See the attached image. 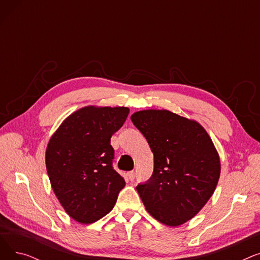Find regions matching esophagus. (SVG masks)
I'll return each mask as SVG.
<instances>
[{
	"label": "esophagus",
	"instance_id": "obj_1",
	"mask_svg": "<svg viewBox=\"0 0 260 260\" xmlns=\"http://www.w3.org/2000/svg\"><path fill=\"white\" fill-rule=\"evenodd\" d=\"M127 176H128V179H129L131 181H133V180L135 179V172H134V171L128 172V173H127Z\"/></svg>",
	"mask_w": 260,
	"mask_h": 260
}]
</instances>
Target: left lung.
I'll use <instances>...</instances> for the list:
<instances>
[{"mask_svg":"<svg viewBox=\"0 0 260 260\" xmlns=\"http://www.w3.org/2000/svg\"><path fill=\"white\" fill-rule=\"evenodd\" d=\"M154 154V172L137 190L146 211L170 226L180 225L204 207L220 176V160L198 122L170 111L147 109L131 117Z\"/></svg>","mask_w":260,"mask_h":260,"instance_id":"left-lung-1","label":"left lung"}]
</instances>
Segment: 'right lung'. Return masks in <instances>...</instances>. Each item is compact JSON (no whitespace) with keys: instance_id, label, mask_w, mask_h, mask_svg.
I'll return each mask as SVG.
<instances>
[{"instance_id":"1","label":"right lung","mask_w":260,"mask_h":260,"mask_svg":"<svg viewBox=\"0 0 260 260\" xmlns=\"http://www.w3.org/2000/svg\"><path fill=\"white\" fill-rule=\"evenodd\" d=\"M127 107L86 106L67 117L50 138L46 170L61 206L80 223L111 212L125 181L113 168L112 136L123 125Z\"/></svg>"}]
</instances>
